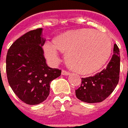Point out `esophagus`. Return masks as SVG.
Wrapping results in <instances>:
<instances>
[{"label": "esophagus", "mask_w": 128, "mask_h": 128, "mask_svg": "<svg viewBox=\"0 0 128 128\" xmlns=\"http://www.w3.org/2000/svg\"><path fill=\"white\" fill-rule=\"evenodd\" d=\"M62 75H63V76H68V75H70V72L66 71V70H62Z\"/></svg>", "instance_id": "34e87169"}]
</instances>
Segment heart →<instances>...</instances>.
Returning <instances> with one entry per match:
<instances>
[{"label": "heart", "instance_id": "b5f03b06", "mask_svg": "<svg viewBox=\"0 0 128 128\" xmlns=\"http://www.w3.org/2000/svg\"><path fill=\"white\" fill-rule=\"evenodd\" d=\"M52 44L44 46L47 58L56 62L58 50L65 53L68 66L81 75L99 70L108 60L112 51L108 36L88 28L62 32L53 38Z\"/></svg>", "mask_w": 128, "mask_h": 128}]
</instances>
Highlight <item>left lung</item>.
Instances as JSON below:
<instances>
[{
	"label": "left lung",
	"mask_w": 128,
	"mask_h": 128,
	"mask_svg": "<svg viewBox=\"0 0 128 128\" xmlns=\"http://www.w3.org/2000/svg\"><path fill=\"white\" fill-rule=\"evenodd\" d=\"M120 62V50L115 44L113 55L106 68L94 76L82 78L81 86L76 90L78 99L88 103L100 102L106 100L118 83Z\"/></svg>",
	"instance_id": "8db88e82"
}]
</instances>
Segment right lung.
<instances>
[{
    "mask_svg": "<svg viewBox=\"0 0 128 128\" xmlns=\"http://www.w3.org/2000/svg\"><path fill=\"white\" fill-rule=\"evenodd\" d=\"M42 31L38 28L24 34L11 45L6 56L8 83L18 98L28 105L46 100L51 81L61 75L60 70L46 64Z\"/></svg>",
    "mask_w": 128,
    "mask_h": 128,
    "instance_id": "1",
    "label": "right lung"
}]
</instances>
